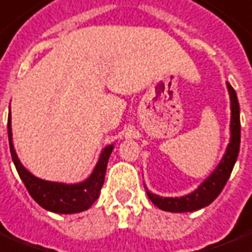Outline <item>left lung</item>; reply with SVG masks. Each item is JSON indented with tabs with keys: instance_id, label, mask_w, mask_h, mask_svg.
I'll use <instances>...</instances> for the list:
<instances>
[{
	"instance_id": "left-lung-1",
	"label": "left lung",
	"mask_w": 252,
	"mask_h": 252,
	"mask_svg": "<svg viewBox=\"0 0 252 252\" xmlns=\"http://www.w3.org/2000/svg\"><path fill=\"white\" fill-rule=\"evenodd\" d=\"M227 90L228 94H230V101H231V122H230L231 136H230V143H228L223 158L220 160L216 170L198 186V189L194 190L190 194L180 197V198L178 197H174V198L173 197H169V198L164 197L162 198L160 195L147 191L149 199L161 210L172 211V213H186V211H194L202 209V207L210 205L220 195V193L226 185L230 174L233 172L238 153H239V145H241L239 103H238L237 94L230 83H227Z\"/></svg>"
}]
</instances>
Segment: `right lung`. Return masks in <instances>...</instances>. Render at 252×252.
I'll use <instances>...</instances> for the list:
<instances>
[{
  "instance_id": "1",
  "label": "right lung",
  "mask_w": 252,
  "mask_h": 252,
  "mask_svg": "<svg viewBox=\"0 0 252 252\" xmlns=\"http://www.w3.org/2000/svg\"><path fill=\"white\" fill-rule=\"evenodd\" d=\"M10 113L7 118V134H9V145L10 153L15 169L19 177L24 181L26 189L39 206L58 214H74L90 209L100 194L101 186L104 184L105 170L108 162L109 155L112 153L113 145L105 147L101 152L99 161L96 164L91 176L79 184H62V182L45 181L32 176L17 157V153L13 147L11 140V120Z\"/></svg>"
}]
</instances>
